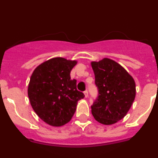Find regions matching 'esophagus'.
<instances>
[{"mask_svg":"<svg viewBox=\"0 0 158 158\" xmlns=\"http://www.w3.org/2000/svg\"><path fill=\"white\" fill-rule=\"evenodd\" d=\"M84 96H85V98H87V97H88V91H87V90L84 91Z\"/></svg>","mask_w":158,"mask_h":158,"instance_id":"obj_1","label":"esophagus"}]
</instances>
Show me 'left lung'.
I'll use <instances>...</instances> for the list:
<instances>
[{
  "label": "left lung",
  "mask_w": 158,
  "mask_h": 158,
  "mask_svg": "<svg viewBox=\"0 0 158 158\" xmlns=\"http://www.w3.org/2000/svg\"><path fill=\"white\" fill-rule=\"evenodd\" d=\"M98 96L91 113L99 123L115 124L130 110L136 95L134 80L121 65L109 58L91 62Z\"/></svg>",
  "instance_id": "8db88e82"
}]
</instances>
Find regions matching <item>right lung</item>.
I'll use <instances>...</instances> for the list:
<instances>
[{"label":"right lung","mask_w":158,"mask_h":158,"mask_svg":"<svg viewBox=\"0 0 158 158\" xmlns=\"http://www.w3.org/2000/svg\"><path fill=\"white\" fill-rule=\"evenodd\" d=\"M77 64L63 57H54L37 66L33 72L27 94L37 116L49 125L60 127L69 122L77 101L84 94L77 89L71 71Z\"/></svg>","instance_id":"obj_1"}]
</instances>
